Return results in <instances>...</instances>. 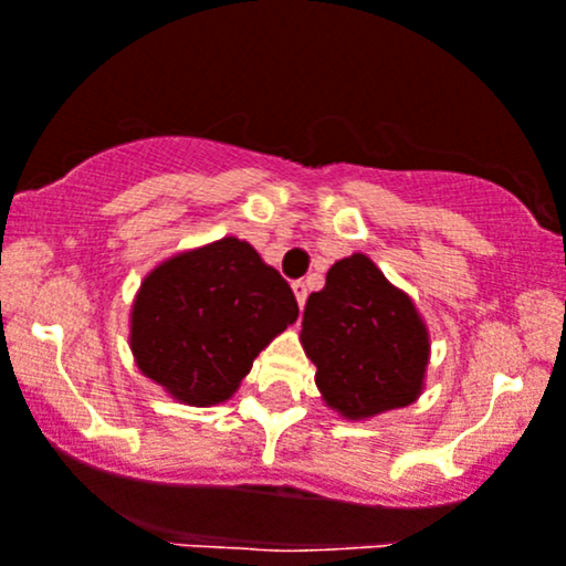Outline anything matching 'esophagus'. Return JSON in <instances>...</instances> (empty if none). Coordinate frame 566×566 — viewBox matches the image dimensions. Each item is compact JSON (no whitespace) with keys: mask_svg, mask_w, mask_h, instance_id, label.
Masks as SVG:
<instances>
[{"mask_svg":"<svg viewBox=\"0 0 566 566\" xmlns=\"http://www.w3.org/2000/svg\"><path fill=\"white\" fill-rule=\"evenodd\" d=\"M293 293H295V301H298V306L303 308V303H306V295H308L306 282H293Z\"/></svg>","mask_w":566,"mask_h":566,"instance_id":"1","label":"esophagus"}]
</instances>
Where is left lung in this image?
I'll list each match as a JSON object with an SVG mask.
<instances>
[{
  "mask_svg": "<svg viewBox=\"0 0 566 566\" xmlns=\"http://www.w3.org/2000/svg\"><path fill=\"white\" fill-rule=\"evenodd\" d=\"M301 344L325 403L347 420L409 407L423 392L428 328L412 298L366 254L338 260L303 308Z\"/></svg>",
  "mask_w": 566,
  "mask_h": 566,
  "instance_id": "obj_1",
  "label": "left lung"
}]
</instances>
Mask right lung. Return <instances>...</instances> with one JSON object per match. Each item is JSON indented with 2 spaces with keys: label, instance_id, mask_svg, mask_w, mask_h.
<instances>
[{
  "label": "right lung",
  "instance_id": "add662e5",
  "mask_svg": "<svg viewBox=\"0 0 566 566\" xmlns=\"http://www.w3.org/2000/svg\"><path fill=\"white\" fill-rule=\"evenodd\" d=\"M298 319V301L252 243L228 235L174 254L143 279L129 347L176 401H228L254 358Z\"/></svg>",
  "mask_w": 566,
  "mask_h": 566
}]
</instances>
